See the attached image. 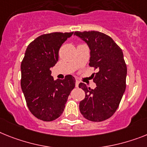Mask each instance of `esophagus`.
Returning a JSON list of instances; mask_svg holds the SVG:
<instances>
[{
	"label": "esophagus",
	"instance_id": "obj_1",
	"mask_svg": "<svg viewBox=\"0 0 147 147\" xmlns=\"http://www.w3.org/2000/svg\"><path fill=\"white\" fill-rule=\"evenodd\" d=\"M79 83H80L79 81H78V80H76V87H78V84H79Z\"/></svg>",
	"mask_w": 147,
	"mask_h": 147
}]
</instances>
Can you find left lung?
<instances>
[{
  "label": "left lung",
  "instance_id": "left-lung-1",
  "mask_svg": "<svg viewBox=\"0 0 147 147\" xmlns=\"http://www.w3.org/2000/svg\"><path fill=\"white\" fill-rule=\"evenodd\" d=\"M74 34L87 42L90 49L89 65L97 69L92 75L96 84L94 90L84 83L78 85L85 92L80 111L88 120L104 121L116 112L126 87L127 67L123 51L111 37L101 32L76 31Z\"/></svg>",
  "mask_w": 147,
  "mask_h": 147
}]
</instances>
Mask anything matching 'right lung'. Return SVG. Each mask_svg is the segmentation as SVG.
Here are the masks:
<instances>
[{
    "mask_svg": "<svg viewBox=\"0 0 147 147\" xmlns=\"http://www.w3.org/2000/svg\"><path fill=\"white\" fill-rule=\"evenodd\" d=\"M72 34L56 32L39 36L28 45L21 63V87L28 109L43 121H53L62 114L76 85L71 75L55 81L50 70L58 60L62 44Z\"/></svg>",
    "mask_w": 147,
    "mask_h": 147,
    "instance_id": "obj_1",
    "label": "right lung"
}]
</instances>
